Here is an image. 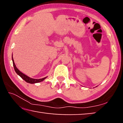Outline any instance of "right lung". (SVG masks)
<instances>
[{"label": "right lung", "instance_id": "obj_1", "mask_svg": "<svg viewBox=\"0 0 123 123\" xmlns=\"http://www.w3.org/2000/svg\"><path fill=\"white\" fill-rule=\"evenodd\" d=\"M12 62H13V65L14 67V70H15L16 73L18 75L21 77V78L23 79L24 81H25L26 82L29 83V84H35V83H38V82H40L41 81H43L44 79H45L47 78V76H46V77H45V78H43L42 79H33V78H30L29 76L26 75L25 74H24L23 73H22L19 70H18L17 68L16 67V66L15 63H14V60H13L12 56Z\"/></svg>", "mask_w": 123, "mask_h": 123}]
</instances>
